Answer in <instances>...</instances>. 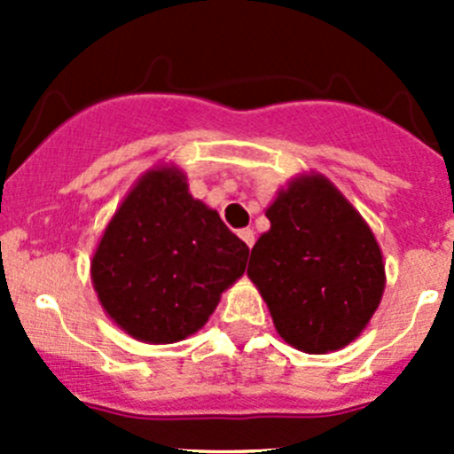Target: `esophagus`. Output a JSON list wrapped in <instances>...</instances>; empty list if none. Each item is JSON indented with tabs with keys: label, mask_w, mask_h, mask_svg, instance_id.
Wrapping results in <instances>:
<instances>
[{
	"label": "esophagus",
	"mask_w": 454,
	"mask_h": 454,
	"mask_svg": "<svg viewBox=\"0 0 454 454\" xmlns=\"http://www.w3.org/2000/svg\"><path fill=\"white\" fill-rule=\"evenodd\" d=\"M239 237H241V241L248 246V248H253V246H254V232L250 231V228H244V231H239Z\"/></svg>",
	"instance_id": "obj_1"
}]
</instances>
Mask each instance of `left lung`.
Here are the masks:
<instances>
[{
  "instance_id": "obj_1",
  "label": "left lung",
  "mask_w": 454,
  "mask_h": 454,
  "mask_svg": "<svg viewBox=\"0 0 454 454\" xmlns=\"http://www.w3.org/2000/svg\"><path fill=\"white\" fill-rule=\"evenodd\" d=\"M265 217L248 277L278 336L305 354L342 349L367 327L387 281L367 222L318 173L294 177Z\"/></svg>"
}]
</instances>
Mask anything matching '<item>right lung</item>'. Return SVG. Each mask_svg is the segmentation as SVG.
Masks as SVG:
<instances>
[{
  "label": "right lung",
  "instance_id": "add662e5",
  "mask_svg": "<svg viewBox=\"0 0 454 454\" xmlns=\"http://www.w3.org/2000/svg\"><path fill=\"white\" fill-rule=\"evenodd\" d=\"M248 246L193 200L176 167L146 171L122 200L91 259L109 318L131 338L171 345L201 329L244 274Z\"/></svg>",
  "mask_w": 454,
  "mask_h": 454
}]
</instances>
